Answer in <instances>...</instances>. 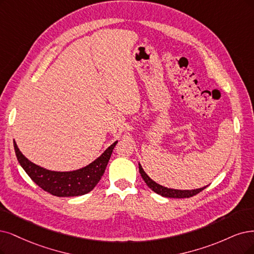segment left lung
<instances>
[{"label": "left lung", "instance_id": "8db88e82", "mask_svg": "<svg viewBox=\"0 0 254 254\" xmlns=\"http://www.w3.org/2000/svg\"><path fill=\"white\" fill-rule=\"evenodd\" d=\"M139 164V173L141 175L143 181L146 183V185L151 189L153 191H155L156 193L160 194L162 196H165V198H190L192 195H195L196 193H199L200 191H202L203 190H205L207 186L201 187V189H196V190H174V189H167L165 186H162L160 184H158L157 182H155L154 180H152L149 178L146 173L143 171V168L141 166V164Z\"/></svg>", "mask_w": 254, "mask_h": 254}]
</instances>
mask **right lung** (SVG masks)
Wrapping results in <instances>:
<instances>
[{"mask_svg":"<svg viewBox=\"0 0 254 254\" xmlns=\"http://www.w3.org/2000/svg\"><path fill=\"white\" fill-rule=\"evenodd\" d=\"M111 144L105 152L89 165L76 171L55 172L31 162L21 153L15 141L13 146L18 163L42 190L56 196H77L90 192L97 185L106 171L115 145Z\"/></svg>","mask_w":254,"mask_h":254,"instance_id":"obj_1","label":"right lung"}]
</instances>
